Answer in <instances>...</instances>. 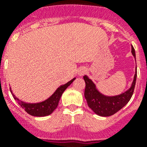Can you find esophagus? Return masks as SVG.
I'll return each instance as SVG.
<instances>
[{"label":"esophagus","mask_w":147,"mask_h":147,"mask_svg":"<svg viewBox=\"0 0 147 147\" xmlns=\"http://www.w3.org/2000/svg\"><path fill=\"white\" fill-rule=\"evenodd\" d=\"M85 73H86L85 68H82V69H80V71H79V75H80V76H83Z\"/></svg>","instance_id":"34e87169"}]
</instances>
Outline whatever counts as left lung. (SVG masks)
I'll return each mask as SVG.
<instances>
[{
  "mask_svg": "<svg viewBox=\"0 0 147 147\" xmlns=\"http://www.w3.org/2000/svg\"><path fill=\"white\" fill-rule=\"evenodd\" d=\"M131 53L136 57V52L134 47H131ZM136 77H137V70L134 76L132 85L128 90L121 94L120 95L114 97H107L102 94L98 90L96 89L95 85L86 76H83V79L86 83V87L84 91V96L87 102V105L91 109L94 113L101 117H109L113 115L118 111L120 110L130 99L135 90Z\"/></svg>",
  "mask_w": 147,
  "mask_h": 147,
  "instance_id": "obj_1",
  "label": "left lung"
}]
</instances>
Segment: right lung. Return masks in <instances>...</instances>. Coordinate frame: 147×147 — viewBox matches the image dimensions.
Returning <instances> with one entry per match:
<instances>
[{
    "mask_svg": "<svg viewBox=\"0 0 147 147\" xmlns=\"http://www.w3.org/2000/svg\"><path fill=\"white\" fill-rule=\"evenodd\" d=\"M75 80H76V78H74L73 80L69 81L66 84L58 87L57 90L55 91L54 94L49 98L45 100L44 102H40V103H35V104L26 103V102H22L20 99H18L13 94H12V96L15 100L17 102L18 104L20 105L28 114L34 116V117H45V116H48L49 114H51L56 109L62 94L64 93L65 90L67 89V86H70L71 83Z\"/></svg>",
    "mask_w": 147,
    "mask_h": 147,
    "instance_id": "add662e5",
    "label": "right lung"
}]
</instances>
